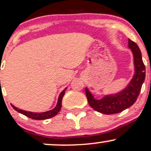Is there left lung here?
Segmentation results:
<instances>
[{"instance_id":"obj_1","label":"left lung","mask_w":151,"mask_h":151,"mask_svg":"<svg viewBox=\"0 0 151 151\" xmlns=\"http://www.w3.org/2000/svg\"><path fill=\"white\" fill-rule=\"evenodd\" d=\"M128 47L134 57V73L125 88L115 94H108L100 99H96L87 87L85 93L88 103L93 109L106 115L115 114L128 109L137 101L146 77V68L143 62L139 46L128 39Z\"/></svg>"}]
</instances>
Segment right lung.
Wrapping results in <instances>:
<instances>
[{"label":"right lung","instance_id":"1","mask_svg":"<svg viewBox=\"0 0 151 151\" xmlns=\"http://www.w3.org/2000/svg\"><path fill=\"white\" fill-rule=\"evenodd\" d=\"M66 89L67 87H66V88H65L64 90L60 93V94H59L57 106H56L53 109L50 110V111H46V112H42V113L30 112V111H24V110L18 109V108L14 106V105H12V104H11V106H12L13 109L15 110V111H17V112L22 113V114L26 115V116L29 117V118L33 119V120H46V119L51 118H52V117L55 116V115L59 112V111H60L61 108V101H62V98L65 94V91H66Z\"/></svg>","mask_w":151,"mask_h":151}]
</instances>
